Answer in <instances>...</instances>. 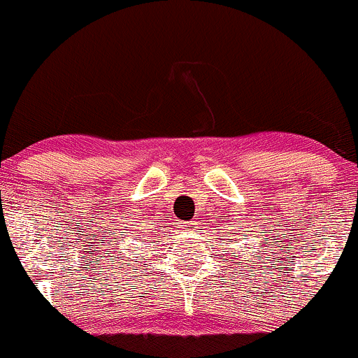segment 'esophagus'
I'll return each instance as SVG.
<instances>
[{
    "label": "esophagus",
    "instance_id": "1",
    "mask_svg": "<svg viewBox=\"0 0 358 358\" xmlns=\"http://www.w3.org/2000/svg\"><path fill=\"white\" fill-rule=\"evenodd\" d=\"M197 221H187V222H182V231L183 233H187V234H190V233H194L195 229H197Z\"/></svg>",
    "mask_w": 358,
    "mask_h": 358
}]
</instances>
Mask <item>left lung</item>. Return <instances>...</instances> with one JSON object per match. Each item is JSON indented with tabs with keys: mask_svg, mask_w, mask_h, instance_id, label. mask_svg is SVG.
Wrapping results in <instances>:
<instances>
[{
	"mask_svg": "<svg viewBox=\"0 0 358 358\" xmlns=\"http://www.w3.org/2000/svg\"><path fill=\"white\" fill-rule=\"evenodd\" d=\"M234 234H236V233H234ZM229 243H233V241H229Z\"/></svg>",
	"mask_w": 358,
	"mask_h": 358,
	"instance_id": "left-lung-1",
	"label": "left lung"
}]
</instances>
